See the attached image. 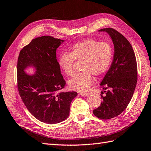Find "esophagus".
I'll use <instances>...</instances> for the list:
<instances>
[{
	"instance_id": "esophagus-1",
	"label": "esophagus",
	"mask_w": 151,
	"mask_h": 151,
	"mask_svg": "<svg viewBox=\"0 0 151 151\" xmlns=\"http://www.w3.org/2000/svg\"><path fill=\"white\" fill-rule=\"evenodd\" d=\"M79 95H81V96H82V97H86V96H87V95H88V93H82V92H81V93H79Z\"/></svg>"
}]
</instances>
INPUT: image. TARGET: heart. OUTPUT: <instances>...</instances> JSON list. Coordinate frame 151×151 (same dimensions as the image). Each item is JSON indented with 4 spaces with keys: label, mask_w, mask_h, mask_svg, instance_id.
<instances>
[{
    "label": "heart",
    "mask_w": 151,
    "mask_h": 151,
    "mask_svg": "<svg viewBox=\"0 0 151 151\" xmlns=\"http://www.w3.org/2000/svg\"><path fill=\"white\" fill-rule=\"evenodd\" d=\"M113 50L110 44L99 42L93 39H86L75 43L70 52H63L59 57L58 63L66 75L73 73L75 60H83V72L77 73L69 80L68 86L72 90L87 91L92 83V76L103 74L109 67L112 60Z\"/></svg>",
    "instance_id": "obj_1"
}]
</instances>
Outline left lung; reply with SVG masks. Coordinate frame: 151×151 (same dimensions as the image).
I'll return each instance as SVG.
<instances>
[{
	"label": "left lung",
	"mask_w": 151,
	"mask_h": 151,
	"mask_svg": "<svg viewBox=\"0 0 151 151\" xmlns=\"http://www.w3.org/2000/svg\"><path fill=\"white\" fill-rule=\"evenodd\" d=\"M99 31L109 34L114 45L113 62L100 84L109 90L101 95V106L93 111L95 116L107 120L119 115L130 102L137 83V64L133 47L122 34L109 27Z\"/></svg>",
	"instance_id": "1"
}]
</instances>
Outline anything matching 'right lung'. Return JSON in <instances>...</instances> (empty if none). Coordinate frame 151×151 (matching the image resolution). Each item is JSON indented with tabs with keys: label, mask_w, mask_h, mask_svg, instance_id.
Listing matches in <instances>:
<instances>
[{
	"label": "right lung",
	"mask_w": 151,
	"mask_h": 151,
	"mask_svg": "<svg viewBox=\"0 0 151 151\" xmlns=\"http://www.w3.org/2000/svg\"><path fill=\"white\" fill-rule=\"evenodd\" d=\"M64 40L43 36L33 39L20 50L17 63V86L25 106L36 119L54 124L68 118L76 91L61 92L66 82L56 59V49ZM33 66L29 75L24 70Z\"/></svg>",
	"instance_id": "add662e5"
}]
</instances>
